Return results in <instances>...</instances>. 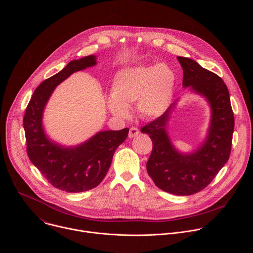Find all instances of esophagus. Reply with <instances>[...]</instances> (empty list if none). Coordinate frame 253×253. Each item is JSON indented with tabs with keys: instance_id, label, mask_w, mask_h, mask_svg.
<instances>
[{
	"instance_id": "obj_1",
	"label": "esophagus",
	"mask_w": 253,
	"mask_h": 253,
	"mask_svg": "<svg viewBox=\"0 0 253 253\" xmlns=\"http://www.w3.org/2000/svg\"><path fill=\"white\" fill-rule=\"evenodd\" d=\"M139 134H140L139 129H138V128H136V127H132V128H130V130H129V134H128V136H129V138H134V137L138 136Z\"/></svg>"
}]
</instances>
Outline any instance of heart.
I'll return each instance as SVG.
<instances>
[{"label": "heart", "mask_w": 253, "mask_h": 253, "mask_svg": "<svg viewBox=\"0 0 253 253\" xmlns=\"http://www.w3.org/2000/svg\"><path fill=\"white\" fill-rule=\"evenodd\" d=\"M175 85V73L166 63L126 67L112 80L107 107L114 116L125 118L129 116V107L136 102L143 117L155 118L168 109Z\"/></svg>", "instance_id": "1"}]
</instances>
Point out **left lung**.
I'll return each instance as SVG.
<instances>
[{
    "label": "left lung",
    "mask_w": 253,
    "mask_h": 253,
    "mask_svg": "<svg viewBox=\"0 0 253 253\" xmlns=\"http://www.w3.org/2000/svg\"><path fill=\"white\" fill-rule=\"evenodd\" d=\"M183 69V88L203 97L210 107L206 137L192 152H181L173 145L167 125L178 99L156 120L141 128L153 142L146 168L161 190L175 195H191L204 189L227 162L234 117L229 92L223 80L196 61L177 57Z\"/></svg>",
    "instance_id": "1"
}]
</instances>
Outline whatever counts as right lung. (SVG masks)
Wrapping results in <instances>:
<instances>
[{
	"mask_svg": "<svg viewBox=\"0 0 253 253\" xmlns=\"http://www.w3.org/2000/svg\"><path fill=\"white\" fill-rule=\"evenodd\" d=\"M96 64L94 55L73 60L59 73L42 82L35 90L23 120L31 162L54 187L70 193L90 190L102 182L116 149L129 133L128 128L99 131L79 145L65 146L49 138L45 132L44 110L56 87L75 72Z\"/></svg>",
	"mask_w": 253,
	"mask_h": 253,
	"instance_id": "obj_1",
	"label": "right lung"
}]
</instances>
